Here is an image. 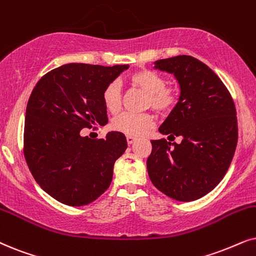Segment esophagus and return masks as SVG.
I'll use <instances>...</instances> for the list:
<instances>
[{
    "label": "esophagus",
    "instance_id": "esophagus-1",
    "mask_svg": "<svg viewBox=\"0 0 256 256\" xmlns=\"http://www.w3.org/2000/svg\"><path fill=\"white\" fill-rule=\"evenodd\" d=\"M126 140H128V144H132V143H134L136 137H132V136H128V137H126Z\"/></svg>",
    "mask_w": 256,
    "mask_h": 256
}]
</instances>
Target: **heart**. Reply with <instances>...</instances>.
<instances>
[{"label": "heart", "instance_id": "heart-1", "mask_svg": "<svg viewBox=\"0 0 256 256\" xmlns=\"http://www.w3.org/2000/svg\"><path fill=\"white\" fill-rule=\"evenodd\" d=\"M128 82L146 93V108L158 113H166L178 102V92L174 86H168L166 79L154 70H140L128 76ZM102 102L112 114H117L122 108L120 86L117 82H110L102 90ZM154 117L150 113H124L112 122L116 131L126 136H142L154 128Z\"/></svg>", "mask_w": 256, "mask_h": 256}]
</instances>
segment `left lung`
I'll use <instances>...</instances> for the list:
<instances>
[{"label":"left lung","instance_id":"left-lung-1","mask_svg":"<svg viewBox=\"0 0 256 256\" xmlns=\"http://www.w3.org/2000/svg\"><path fill=\"white\" fill-rule=\"evenodd\" d=\"M154 64L172 73L180 87L178 102L160 132L182 142L151 140L148 177L166 196L190 202L212 192L230 166L238 144L235 105L224 84L202 61L178 56Z\"/></svg>","mask_w":256,"mask_h":256}]
</instances>
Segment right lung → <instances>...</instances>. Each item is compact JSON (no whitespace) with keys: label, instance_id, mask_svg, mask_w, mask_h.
Segmentation results:
<instances>
[{"label":"right lung","instance_id":"add662e5","mask_svg":"<svg viewBox=\"0 0 256 256\" xmlns=\"http://www.w3.org/2000/svg\"><path fill=\"white\" fill-rule=\"evenodd\" d=\"M128 64H67L44 74L26 110L24 154L42 189L64 204L82 206L102 195L113 166L128 148L122 132L105 138L80 131L108 122L102 90Z\"/></svg>","mask_w":256,"mask_h":256}]
</instances>
